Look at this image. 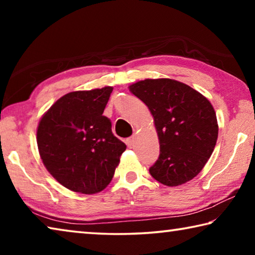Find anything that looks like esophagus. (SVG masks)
<instances>
[{"label": "esophagus", "instance_id": "34e87169", "mask_svg": "<svg viewBox=\"0 0 255 255\" xmlns=\"http://www.w3.org/2000/svg\"><path fill=\"white\" fill-rule=\"evenodd\" d=\"M133 141H135V136H131V137L127 138V139H126V144H127L128 147H131L132 144H133Z\"/></svg>", "mask_w": 255, "mask_h": 255}]
</instances>
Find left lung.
I'll return each instance as SVG.
<instances>
[{
	"label": "left lung",
	"instance_id": "obj_1",
	"mask_svg": "<svg viewBox=\"0 0 255 255\" xmlns=\"http://www.w3.org/2000/svg\"><path fill=\"white\" fill-rule=\"evenodd\" d=\"M129 89L148 107L157 129L159 156L149 167L150 175L167 187L192 180L217 141V118L211 103L189 85L170 79H147Z\"/></svg>",
	"mask_w": 255,
	"mask_h": 255
}]
</instances>
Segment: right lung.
Here are the masks:
<instances>
[{"label":"right lung","instance_id":"1","mask_svg":"<svg viewBox=\"0 0 255 255\" xmlns=\"http://www.w3.org/2000/svg\"><path fill=\"white\" fill-rule=\"evenodd\" d=\"M111 86L67 93L41 118L39 153L49 173L72 191L92 195L112 180L126 144L112 133L103 111Z\"/></svg>","mask_w":255,"mask_h":255}]
</instances>
